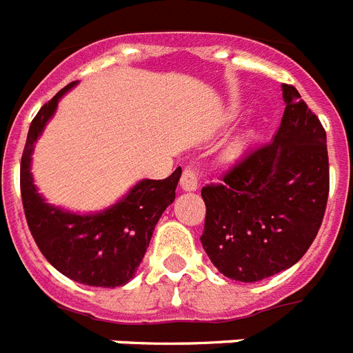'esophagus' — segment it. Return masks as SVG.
Wrapping results in <instances>:
<instances>
[{
    "label": "esophagus",
    "instance_id": "34e87169",
    "mask_svg": "<svg viewBox=\"0 0 353 353\" xmlns=\"http://www.w3.org/2000/svg\"><path fill=\"white\" fill-rule=\"evenodd\" d=\"M199 185V171L193 165H185L180 179V188L184 191H194Z\"/></svg>",
    "mask_w": 353,
    "mask_h": 353
}]
</instances>
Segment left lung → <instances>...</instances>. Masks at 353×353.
<instances>
[{
	"label": "left lung",
	"mask_w": 353,
	"mask_h": 353,
	"mask_svg": "<svg viewBox=\"0 0 353 353\" xmlns=\"http://www.w3.org/2000/svg\"><path fill=\"white\" fill-rule=\"evenodd\" d=\"M283 122L202 188V248L222 275L256 283L292 268L323 224L330 191L326 131L293 85H283Z\"/></svg>",
	"instance_id": "8db88e82"
}]
</instances>
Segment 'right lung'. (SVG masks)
<instances>
[{"label":"right lung","instance_id":"obj_1","mask_svg":"<svg viewBox=\"0 0 353 353\" xmlns=\"http://www.w3.org/2000/svg\"><path fill=\"white\" fill-rule=\"evenodd\" d=\"M72 85L74 81L47 101L30 123L19 169L25 219L39 252L65 277L87 286L117 288L134 277L154 225L174 200L182 169L163 180L138 182L125 199L97 215H74L45 204L32 184L30 154L58 100Z\"/></svg>","mask_w":353,"mask_h":353}]
</instances>
